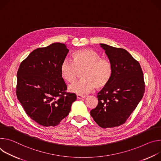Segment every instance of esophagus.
Returning <instances> with one entry per match:
<instances>
[{"label":"esophagus","mask_w":161,"mask_h":161,"mask_svg":"<svg viewBox=\"0 0 161 161\" xmlns=\"http://www.w3.org/2000/svg\"><path fill=\"white\" fill-rule=\"evenodd\" d=\"M85 98V96H83V95H77V98L78 100H80V99H82Z\"/></svg>","instance_id":"esophagus-1"}]
</instances>
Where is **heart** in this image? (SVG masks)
Here are the masks:
<instances>
[{
	"instance_id": "obj_1",
	"label": "heart",
	"mask_w": 161,
	"mask_h": 161,
	"mask_svg": "<svg viewBox=\"0 0 161 161\" xmlns=\"http://www.w3.org/2000/svg\"><path fill=\"white\" fill-rule=\"evenodd\" d=\"M82 69L84 79L68 87L71 92L80 95L92 92L95 87L97 89L104 87L109 82L113 75L110 61L101 58L97 51L88 48L75 52L73 61L64 60L60 68L63 78L69 83L77 80L79 71Z\"/></svg>"
}]
</instances>
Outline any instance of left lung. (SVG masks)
Instances as JSON below:
<instances>
[{"mask_svg":"<svg viewBox=\"0 0 161 161\" xmlns=\"http://www.w3.org/2000/svg\"><path fill=\"white\" fill-rule=\"evenodd\" d=\"M113 67L109 82L98 93L90 114L103 129L125 123L143 97L145 86L140 64L126 50L100 44Z\"/></svg>","mask_w":161,"mask_h":161,"instance_id":"left-lung-1","label":"left lung"}]
</instances>
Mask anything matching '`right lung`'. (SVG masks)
Here are the masks:
<instances>
[{"label": "right lung", "instance_id": "obj_1", "mask_svg": "<svg viewBox=\"0 0 161 161\" xmlns=\"http://www.w3.org/2000/svg\"><path fill=\"white\" fill-rule=\"evenodd\" d=\"M69 50L54 43L33 50L17 71L18 100L32 120L43 127H54L66 117L75 93H67L61 65Z\"/></svg>", "mask_w": 161, "mask_h": 161}]
</instances>
